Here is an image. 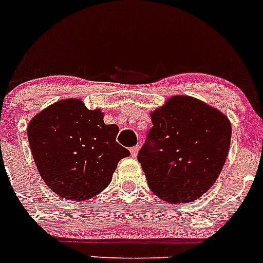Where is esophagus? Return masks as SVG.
<instances>
[{"label": "esophagus", "instance_id": "esophagus-1", "mask_svg": "<svg viewBox=\"0 0 263 263\" xmlns=\"http://www.w3.org/2000/svg\"><path fill=\"white\" fill-rule=\"evenodd\" d=\"M139 150H140V145H136V146L131 147V155H132V157L136 158L137 157V153H139Z\"/></svg>", "mask_w": 263, "mask_h": 263}]
</instances>
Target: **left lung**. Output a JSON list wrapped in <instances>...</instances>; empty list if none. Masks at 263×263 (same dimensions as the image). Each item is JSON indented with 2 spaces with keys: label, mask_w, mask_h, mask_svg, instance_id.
<instances>
[{
  "label": "left lung",
  "mask_w": 263,
  "mask_h": 263,
  "mask_svg": "<svg viewBox=\"0 0 263 263\" xmlns=\"http://www.w3.org/2000/svg\"><path fill=\"white\" fill-rule=\"evenodd\" d=\"M137 160L150 190L168 203L198 199L216 182L230 149L225 114L190 96H173L152 113Z\"/></svg>",
  "instance_id": "1"
}]
</instances>
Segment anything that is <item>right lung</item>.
Masks as SVG:
<instances>
[{
	"instance_id": "right-lung-1",
	"label": "right lung",
	"mask_w": 263,
	"mask_h": 263,
	"mask_svg": "<svg viewBox=\"0 0 263 263\" xmlns=\"http://www.w3.org/2000/svg\"><path fill=\"white\" fill-rule=\"evenodd\" d=\"M117 124L104 123L100 109L88 110L80 99L52 104L33 117L28 140L46 185L69 200H85L110 183L129 152L116 141Z\"/></svg>"
}]
</instances>
